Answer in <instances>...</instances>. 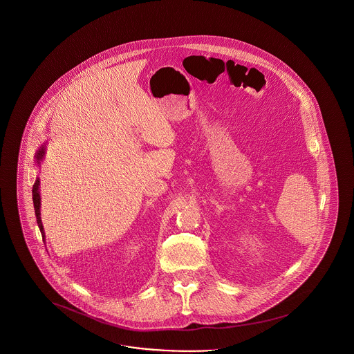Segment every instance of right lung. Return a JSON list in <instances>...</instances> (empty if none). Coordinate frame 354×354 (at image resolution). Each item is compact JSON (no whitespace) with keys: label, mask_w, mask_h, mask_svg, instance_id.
<instances>
[{"label":"right lung","mask_w":354,"mask_h":354,"mask_svg":"<svg viewBox=\"0 0 354 354\" xmlns=\"http://www.w3.org/2000/svg\"><path fill=\"white\" fill-rule=\"evenodd\" d=\"M42 156H44V147L37 151V156H36L37 162L41 161ZM38 186H39V180L37 178V180H36V183H35V185H33V190H32V192H33V205H35V212H36V217H37L38 227H39V230H41V233H42V236H44V227H42L41 217H39V200H41V198H39Z\"/></svg>","instance_id":"1"}]
</instances>
